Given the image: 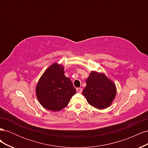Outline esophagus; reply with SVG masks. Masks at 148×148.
Instances as JSON below:
<instances>
[{
	"label": "esophagus",
	"instance_id": "obj_1",
	"mask_svg": "<svg viewBox=\"0 0 148 148\" xmlns=\"http://www.w3.org/2000/svg\"><path fill=\"white\" fill-rule=\"evenodd\" d=\"M82 91H83L82 88H77V91L78 92H82Z\"/></svg>",
	"mask_w": 148,
	"mask_h": 148
}]
</instances>
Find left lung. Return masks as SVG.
I'll return each instance as SVG.
<instances>
[{"mask_svg": "<svg viewBox=\"0 0 148 148\" xmlns=\"http://www.w3.org/2000/svg\"><path fill=\"white\" fill-rule=\"evenodd\" d=\"M83 95L91 106L104 109L110 106L116 95L115 84L104 74L92 71L86 79Z\"/></svg>", "mask_w": 148, "mask_h": 148, "instance_id": "8db88e82", "label": "left lung"}]
</instances>
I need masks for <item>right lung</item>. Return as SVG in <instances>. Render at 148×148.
Returning a JSON list of instances; mask_svg holds the SVG:
<instances>
[{
	"label": "right lung",
	"mask_w": 148,
	"mask_h": 148,
	"mask_svg": "<svg viewBox=\"0 0 148 148\" xmlns=\"http://www.w3.org/2000/svg\"><path fill=\"white\" fill-rule=\"evenodd\" d=\"M36 92L42 107L46 109L59 111L65 107L76 89L71 80L64 75V69L57 63L52 64L39 79Z\"/></svg>",
	"instance_id": "right-lung-1"
}]
</instances>
